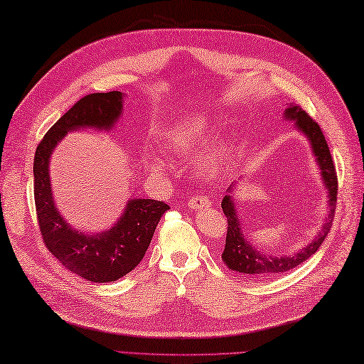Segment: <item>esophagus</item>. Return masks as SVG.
I'll return each instance as SVG.
<instances>
[{
	"mask_svg": "<svg viewBox=\"0 0 364 364\" xmlns=\"http://www.w3.org/2000/svg\"><path fill=\"white\" fill-rule=\"evenodd\" d=\"M209 205H210V201H209V198H205V196H191L188 200V208L191 210L209 208Z\"/></svg>",
	"mask_w": 364,
	"mask_h": 364,
	"instance_id": "esophagus-1",
	"label": "esophagus"
}]
</instances>
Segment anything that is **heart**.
I'll return each instance as SVG.
<instances>
[{
	"instance_id": "b5f03b06",
	"label": "heart",
	"mask_w": 364,
	"mask_h": 364,
	"mask_svg": "<svg viewBox=\"0 0 364 364\" xmlns=\"http://www.w3.org/2000/svg\"><path fill=\"white\" fill-rule=\"evenodd\" d=\"M209 133V125L208 122L201 117H191L182 120L179 125H176L169 129V132L164 134V146H166L171 152L176 154H191L201 146L204 142L205 136ZM146 168L150 173H159L161 169V160L156 159V156H149L144 161ZM205 168L212 166V160L204 161Z\"/></svg>"
}]
</instances>
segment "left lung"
<instances>
[{"label": "left lung", "mask_w": 364, "mask_h": 364, "mask_svg": "<svg viewBox=\"0 0 364 364\" xmlns=\"http://www.w3.org/2000/svg\"><path fill=\"white\" fill-rule=\"evenodd\" d=\"M285 117L294 120V127L301 133H304L307 139L311 141L314 155L317 159L318 168L321 171V179H323V183L328 190V205H330V210H328L326 222L323 223V228L318 232V236L312 242L307 244L304 249H301L299 252L289 257L264 255V253H259L255 247H252V244H249V241L242 235V225L239 223L235 203H232L231 198L232 185H230L228 190H226L228 195L223 196L222 200V209L226 215V220H228L222 259L231 271L239 272L244 277H272L299 266L318 250V247L325 241V237L328 236L333 225L336 200H338V174H336V168L325 136L321 133L318 123L312 120L311 115L306 114V111H303L298 106L287 107Z\"/></svg>", "instance_id": "left-lung-1"}]
</instances>
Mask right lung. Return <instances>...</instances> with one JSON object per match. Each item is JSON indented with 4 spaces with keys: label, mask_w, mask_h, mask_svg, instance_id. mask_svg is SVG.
Instances as JSON below:
<instances>
[{
    "label": "right lung",
    "mask_w": 364,
    "mask_h": 364,
    "mask_svg": "<svg viewBox=\"0 0 364 364\" xmlns=\"http://www.w3.org/2000/svg\"><path fill=\"white\" fill-rule=\"evenodd\" d=\"M122 101L120 92L90 93L80 98L46 133L33 164L34 204L46 247L68 269L98 284L115 282L141 263L156 225L169 205L155 200H129L120 220L111 230L85 235L68 225L55 208L49 160L57 142L74 129H111L122 114Z\"/></svg>",
    "instance_id": "right-lung-1"
}]
</instances>
